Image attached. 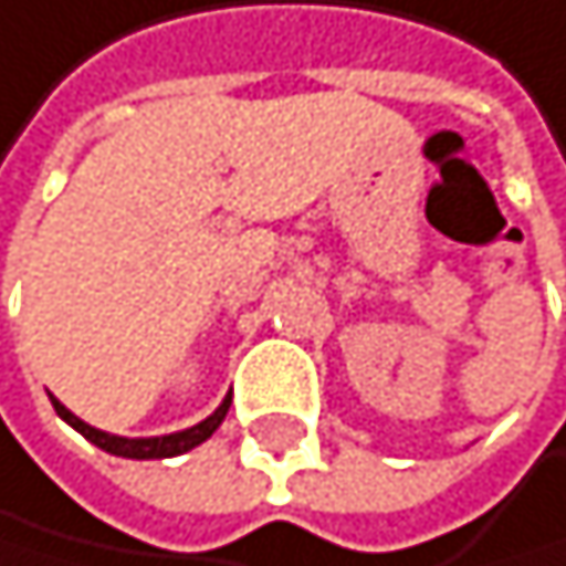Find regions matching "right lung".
Instances as JSON below:
<instances>
[{
  "label": "right lung",
  "instance_id": "obj_1",
  "mask_svg": "<svg viewBox=\"0 0 566 566\" xmlns=\"http://www.w3.org/2000/svg\"><path fill=\"white\" fill-rule=\"evenodd\" d=\"M54 411L69 421L75 432H82L93 446H99L103 453H113V457H124V460H165V457H179V453H189V449H197L200 442H207L217 426L224 421L228 408H231V397H224L221 405L213 408V415H207L203 421H197L192 429H182V432H169V436H148V439H127V436H113V432H103L96 426H88L78 415H72L64 408L57 397H51Z\"/></svg>",
  "mask_w": 566,
  "mask_h": 566
}]
</instances>
